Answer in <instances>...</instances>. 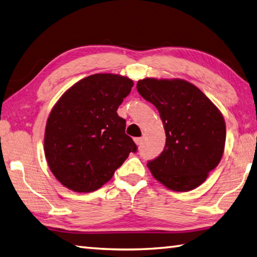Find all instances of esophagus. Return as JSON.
I'll return each instance as SVG.
<instances>
[{"mask_svg":"<svg viewBox=\"0 0 257 257\" xmlns=\"http://www.w3.org/2000/svg\"><path fill=\"white\" fill-rule=\"evenodd\" d=\"M134 140H135V143H136V145H137V146H140V145L143 144V138H140V137L135 138Z\"/></svg>","mask_w":257,"mask_h":257,"instance_id":"esophagus-1","label":"esophagus"}]
</instances>
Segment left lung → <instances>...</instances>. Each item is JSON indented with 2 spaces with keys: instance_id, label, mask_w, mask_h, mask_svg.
<instances>
[{
  "instance_id": "8db88e82",
  "label": "left lung",
  "mask_w": 257,
  "mask_h": 257,
  "mask_svg": "<svg viewBox=\"0 0 257 257\" xmlns=\"http://www.w3.org/2000/svg\"><path fill=\"white\" fill-rule=\"evenodd\" d=\"M137 90L158 109L166 133L163 153L147 164L153 176L176 192L198 187L222 159L226 139L222 113L185 80L146 78L139 80Z\"/></svg>"
}]
</instances>
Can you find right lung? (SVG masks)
Segmentation results:
<instances>
[{"instance_id":"1","label":"right lung","mask_w":257,"mask_h":257,"mask_svg":"<svg viewBox=\"0 0 257 257\" xmlns=\"http://www.w3.org/2000/svg\"><path fill=\"white\" fill-rule=\"evenodd\" d=\"M133 85L118 74H92L55 103L45 127L44 154L54 177L67 188L94 192L137 152L125 135V120L117 113Z\"/></svg>"}]
</instances>
